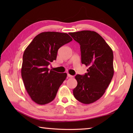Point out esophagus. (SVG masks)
Instances as JSON below:
<instances>
[{"instance_id":"esophagus-1","label":"esophagus","mask_w":133,"mask_h":133,"mask_svg":"<svg viewBox=\"0 0 133 133\" xmlns=\"http://www.w3.org/2000/svg\"><path fill=\"white\" fill-rule=\"evenodd\" d=\"M67 77H69V78H73L74 76L70 75V74H67Z\"/></svg>"}]
</instances>
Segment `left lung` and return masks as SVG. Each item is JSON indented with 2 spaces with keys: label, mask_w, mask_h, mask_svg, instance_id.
Wrapping results in <instances>:
<instances>
[{
  "label": "left lung",
  "mask_w": 133,
  "mask_h": 133,
  "mask_svg": "<svg viewBox=\"0 0 133 133\" xmlns=\"http://www.w3.org/2000/svg\"><path fill=\"white\" fill-rule=\"evenodd\" d=\"M69 34L80 45L82 63L89 66L84 75L75 76L77 85L73 95L78 102L91 104L102 97L113 77V53L96 31L83 30Z\"/></svg>",
  "instance_id": "left-lung-1"
}]
</instances>
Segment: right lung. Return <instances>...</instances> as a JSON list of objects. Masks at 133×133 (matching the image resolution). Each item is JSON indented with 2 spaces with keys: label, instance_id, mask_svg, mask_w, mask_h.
Returning a JSON list of instances; mask_svg holds the SVG:
<instances>
[{
  "label": "right lung",
  "instance_id": "1",
  "mask_svg": "<svg viewBox=\"0 0 133 133\" xmlns=\"http://www.w3.org/2000/svg\"><path fill=\"white\" fill-rule=\"evenodd\" d=\"M73 40L65 33L46 31L36 36L24 51L22 77L31 100L40 105L55 99L66 73L50 70L48 66L56 60L60 47Z\"/></svg>",
  "mask_w": 133,
  "mask_h": 133
}]
</instances>
